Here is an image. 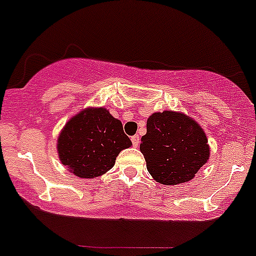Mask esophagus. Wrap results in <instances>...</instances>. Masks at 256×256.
<instances>
[{
	"label": "esophagus",
	"instance_id": "esophagus-1",
	"mask_svg": "<svg viewBox=\"0 0 256 256\" xmlns=\"http://www.w3.org/2000/svg\"><path fill=\"white\" fill-rule=\"evenodd\" d=\"M131 142H132V145H134V146H139V144H140L139 136H138V135L132 136V138H131Z\"/></svg>",
	"mask_w": 256,
	"mask_h": 256
}]
</instances>
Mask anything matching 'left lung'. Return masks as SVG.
Masks as SVG:
<instances>
[{
  "label": "left lung",
  "mask_w": 256,
  "mask_h": 256,
  "mask_svg": "<svg viewBox=\"0 0 256 256\" xmlns=\"http://www.w3.org/2000/svg\"><path fill=\"white\" fill-rule=\"evenodd\" d=\"M140 150L148 172L158 183L166 186L193 179L210 158L202 128L186 114L173 111L156 112L148 118Z\"/></svg>",
  "instance_id": "8db88e82"
}]
</instances>
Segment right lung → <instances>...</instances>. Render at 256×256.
<instances>
[{
  "label": "right lung",
  "instance_id": "right-lung-1",
  "mask_svg": "<svg viewBox=\"0 0 256 256\" xmlns=\"http://www.w3.org/2000/svg\"><path fill=\"white\" fill-rule=\"evenodd\" d=\"M131 145L120 120L106 108H88L64 126L58 139V152L72 173L80 178H94L110 170L118 152Z\"/></svg>",
  "mask_w": 256,
  "mask_h": 256
}]
</instances>
